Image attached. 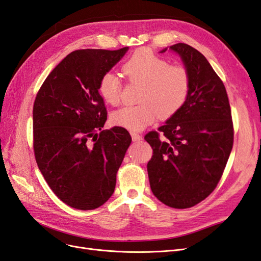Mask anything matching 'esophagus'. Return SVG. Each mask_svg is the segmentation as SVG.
<instances>
[{"label":"esophagus","mask_w":261,"mask_h":261,"mask_svg":"<svg viewBox=\"0 0 261 261\" xmlns=\"http://www.w3.org/2000/svg\"><path fill=\"white\" fill-rule=\"evenodd\" d=\"M131 137L133 141H140V140H142V137L137 132H131Z\"/></svg>","instance_id":"esophagus-1"}]
</instances>
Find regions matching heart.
Here are the masks:
<instances>
[{"label":"heart","instance_id":"1","mask_svg":"<svg viewBox=\"0 0 261 261\" xmlns=\"http://www.w3.org/2000/svg\"><path fill=\"white\" fill-rule=\"evenodd\" d=\"M122 73L131 84L142 85L138 106H125L111 115L113 124L132 131L144 129L159 117L165 120L183 108L191 90V77L183 65H170L149 49H139L123 63ZM99 92L106 102L121 101L123 85L111 71L99 80Z\"/></svg>","mask_w":261,"mask_h":261}]
</instances>
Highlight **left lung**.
Masks as SVG:
<instances>
[{"label":"left lung","mask_w":261,"mask_h":261,"mask_svg":"<svg viewBox=\"0 0 261 261\" xmlns=\"http://www.w3.org/2000/svg\"><path fill=\"white\" fill-rule=\"evenodd\" d=\"M170 49L189 70L191 90L176 115L159 132L145 135L153 149L146 168L159 200L173 208H189L217 186L232 149L233 126L225 86L205 56L184 43Z\"/></svg>","instance_id":"left-lung-1"}]
</instances>
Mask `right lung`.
<instances>
[{
    "label": "right lung",
    "instance_id": "add662e5",
    "mask_svg": "<svg viewBox=\"0 0 261 261\" xmlns=\"http://www.w3.org/2000/svg\"><path fill=\"white\" fill-rule=\"evenodd\" d=\"M129 47L70 53L45 79L33 107V146L39 171L56 196L76 210L103 205L131 143L107 120L99 80Z\"/></svg>",
    "mask_w": 261,
    "mask_h": 261
}]
</instances>
